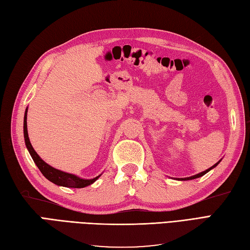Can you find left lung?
<instances>
[{"label":"left lung","instance_id":"8db88e82","mask_svg":"<svg viewBox=\"0 0 250 250\" xmlns=\"http://www.w3.org/2000/svg\"><path fill=\"white\" fill-rule=\"evenodd\" d=\"M220 161L222 160H219L216 164H214L212 167H210L208 168V169H207V170H205V171H202V172H199V173H197V175H195V176H191V177H188V178H178L177 180H181V181H187V180H193V179H197V178H200V177H202L204 175H206L207 172H208L210 171L211 169H213V168H215L219 163H220Z\"/></svg>","mask_w":250,"mask_h":250}]
</instances>
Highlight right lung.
Returning <instances> with one entry per match:
<instances>
[{
  "mask_svg": "<svg viewBox=\"0 0 250 250\" xmlns=\"http://www.w3.org/2000/svg\"><path fill=\"white\" fill-rule=\"evenodd\" d=\"M26 119H27V107L25 109V114H24V121H23V133H24V141H25V146L30 152L32 159L34 161V163L36 164V166L39 168V170L42 171V175L51 181L52 183H54L59 187H65V188H83L88 187V185L92 184L95 181L100 178L99 175L96 178L92 179H83L77 175H73V173H69L65 172L60 169H56V168L52 167L51 165L46 164L45 162L40 158V156L37 154V152L35 151L32 144L30 142V138H28V133H27V124H26Z\"/></svg>",
  "mask_w": 250,
  "mask_h": 250,
  "instance_id": "right-lung-1",
  "label": "right lung"
}]
</instances>
